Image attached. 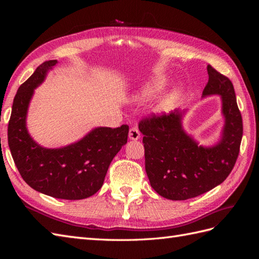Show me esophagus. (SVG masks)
<instances>
[{
  "label": "esophagus",
  "mask_w": 259,
  "mask_h": 259,
  "mask_svg": "<svg viewBox=\"0 0 259 259\" xmlns=\"http://www.w3.org/2000/svg\"><path fill=\"white\" fill-rule=\"evenodd\" d=\"M128 138L131 140H138L140 138V133L137 127H132L128 133Z\"/></svg>",
  "instance_id": "esophagus-1"
}]
</instances>
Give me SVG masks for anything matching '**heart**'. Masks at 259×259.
Masks as SVG:
<instances>
[{
    "mask_svg": "<svg viewBox=\"0 0 259 259\" xmlns=\"http://www.w3.org/2000/svg\"><path fill=\"white\" fill-rule=\"evenodd\" d=\"M166 83L167 77L165 76H156L145 82L136 92L135 100L138 103H146V101L154 99L161 93ZM183 86L180 84L174 85L160 98L158 106H156V111L159 113H165L170 110L176 105L180 96L183 95Z\"/></svg>",
    "mask_w": 259,
    "mask_h": 259,
    "instance_id": "obj_1",
    "label": "heart"
}]
</instances>
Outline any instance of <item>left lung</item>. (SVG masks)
<instances>
[{"label":"left lung","mask_w":259,"mask_h":259,"mask_svg":"<svg viewBox=\"0 0 259 259\" xmlns=\"http://www.w3.org/2000/svg\"><path fill=\"white\" fill-rule=\"evenodd\" d=\"M207 73L202 97L221 96L225 120L221 139L215 145L202 146L187 134L183 127L186 111L152 115L139 123L149 182L156 193L168 200L191 199L221 185L239 155L243 124L233 85L209 65Z\"/></svg>","instance_id":"8db88e82"}]
</instances>
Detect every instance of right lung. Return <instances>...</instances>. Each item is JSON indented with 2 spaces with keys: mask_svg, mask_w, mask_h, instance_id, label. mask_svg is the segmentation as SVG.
I'll use <instances>...</instances> for the list:
<instances>
[{
  "mask_svg": "<svg viewBox=\"0 0 259 259\" xmlns=\"http://www.w3.org/2000/svg\"><path fill=\"white\" fill-rule=\"evenodd\" d=\"M57 60L45 61L20 85L9 122V146L23 180L34 190L64 200H82L104 184L116 153L127 143L128 126L95 127L77 142L61 148L35 143L27 128V113L34 90Z\"/></svg>",
  "mask_w": 259,
  "mask_h": 259,
  "instance_id": "obj_1",
  "label": "right lung"
}]
</instances>
